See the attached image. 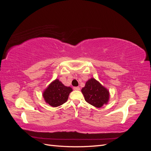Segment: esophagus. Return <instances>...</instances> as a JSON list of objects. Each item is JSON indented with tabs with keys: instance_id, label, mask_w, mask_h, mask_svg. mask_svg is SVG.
<instances>
[{
	"instance_id": "obj_1",
	"label": "esophagus",
	"mask_w": 151,
	"mask_h": 151,
	"mask_svg": "<svg viewBox=\"0 0 151 151\" xmlns=\"http://www.w3.org/2000/svg\"><path fill=\"white\" fill-rule=\"evenodd\" d=\"M73 89H74V90H77V91H79L80 90L79 87H74V88H73Z\"/></svg>"
}]
</instances>
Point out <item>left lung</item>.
<instances>
[{
  "label": "left lung",
  "instance_id": "1",
  "mask_svg": "<svg viewBox=\"0 0 151 151\" xmlns=\"http://www.w3.org/2000/svg\"><path fill=\"white\" fill-rule=\"evenodd\" d=\"M81 92L84 95L86 101L96 108H101L103 104L108 102L109 97L108 90L94 78L86 82Z\"/></svg>",
  "mask_w": 151,
  "mask_h": 151
}]
</instances>
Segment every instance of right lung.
<instances>
[{"instance_id": "add662e5", "label": "right lung", "mask_w": 151, "mask_h": 151, "mask_svg": "<svg viewBox=\"0 0 151 151\" xmlns=\"http://www.w3.org/2000/svg\"><path fill=\"white\" fill-rule=\"evenodd\" d=\"M72 91L70 87L63 85L58 79H55L44 91L43 96L45 102L53 107H57L65 103L68 95Z\"/></svg>"}]
</instances>
